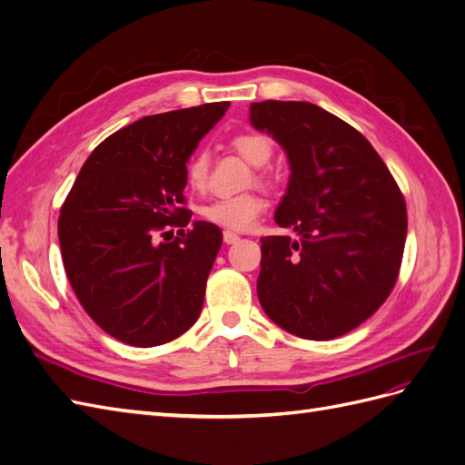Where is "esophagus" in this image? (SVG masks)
Listing matches in <instances>:
<instances>
[{"label": "esophagus", "instance_id": "obj_1", "mask_svg": "<svg viewBox=\"0 0 465 465\" xmlns=\"http://www.w3.org/2000/svg\"><path fill=\"white\" fill-rule=\"evenodd\" d=\"M223 241L227 242V244H236L238 241H241V236H238L236 232H232V231H224L223 232Z\"/></svg>", "mask_w": 465, "mask_h": 465}]
</instances>
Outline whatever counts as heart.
Instances as JSON below:
<instances>
[{"label":"heart","mask_w":465,"mask_h":465,"mask_svg":"<svg viewBox=\"0 0 465 465\" xmlns=\"http://www.w3.org/2000/svg\"><path fill=\"white\" fill-rule=\"evenodd\" d=\"M232 149L252 166H263L270 163L273 154L272 139L260 132H244L231 139ZM186 182L192 190H203L209 176V157L203 151H195L184 168ZM254 180L260 186L273 188L275 178L256 168ZM265 211V200L258 192H244L231 198H219L205 203L200 213L205 221L217 224L227 231H248Z\"/></svg>","instance_id":"obj_1"}]
</instances>
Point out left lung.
Returning <instances> with one entry per match:
<instances>
[{"mask_svg":"<svg viewBox=\"0 0 465 465\" xmlns=\"http://www.w3.org/2000/svg\"><path fill=\"white\" fill-rule=\"evenodd\" d=\"M250 122L285 149L291 178L262 238L258 299L279 328L333 340L371 318L396 285L407 209L369 139L312 103H252Z\"/></svg>","mask_w":465,"mask_h":465,"instance_id":"left-lung-1","label":"left lung"}]
</instances>
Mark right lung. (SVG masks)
<instances>
[{
  "label": "right lung",
  "instance_id": "1",
  "mask_svg": "<svg viewBox=\"0 0 465 465\" xmlns=\"http://www.w3.org/2000/svg\"><path fill=\"white\" fill-rule=\"evenodd\" d=\"M231 103L145 116L108 135L83 164L60 209L65 275L85 312L118 341L154 347L198 320L223 242L186 209L184 168ZM180 226L171 243L166 228Z\"/></svg>",
  "mask_w": 465,
  "mask_h": 465
}]
</instances>
